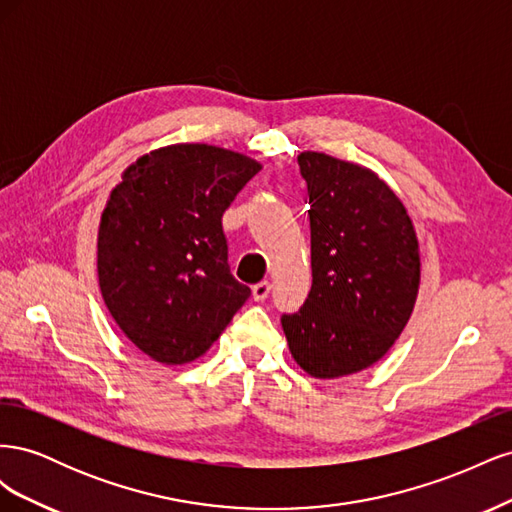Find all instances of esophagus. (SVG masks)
Instances as JSON below:
<instances>
[{"instance_id":"obj_1","label":"esophagus","mask_w":512,"mask_h":512,"mask_svg":"<svg viewBox=\"0 0 512 512\" xmlns=\"http://www.w3.org/2000/svg\"><path fill=\"white\" fill-rule=\"evenodd\" d=\"M269 292H271V282H260L252 288V297L254 301H265L269 297Z\"/></svg>"}]
</instances>
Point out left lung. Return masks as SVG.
<instances>
[{"instance_id":"8db88e82","label":"left lung","mask_w":512,"mask_h":512,"mask_svg":"<svg viewBox=\"0 0 512 512\" xmlns=\"http://www.w3.org/2000/svg\"><path fill=\"white\" fill-rule=\"evenodd\" d=\"M309 194L312 290L282 316L292 359L333 380L378 363L408 324L421 252L406 205L367 166L303 151Z\"/></svg>"}]
</instances>
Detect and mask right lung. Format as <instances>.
Wrapping results in <instances>:
<instances>
[{
    "label": "right lung",
    "instance_id": "add662e5",
    "mask_svg": "<svg viewBox=\"0 0 512 512\" xmlns=\"http://www.w3.org/2000/svg\"><path fill=\"white\" fill-rule=\"evenodd\" d=\"M260 168L237 151L177 143L145 153L111 190L98 228L100 292L149 359H198L252 294L228 269L222 215Z\"/></svg>",
    "mask_w": 512,
    "mask_h": 512
}]
</instances>
